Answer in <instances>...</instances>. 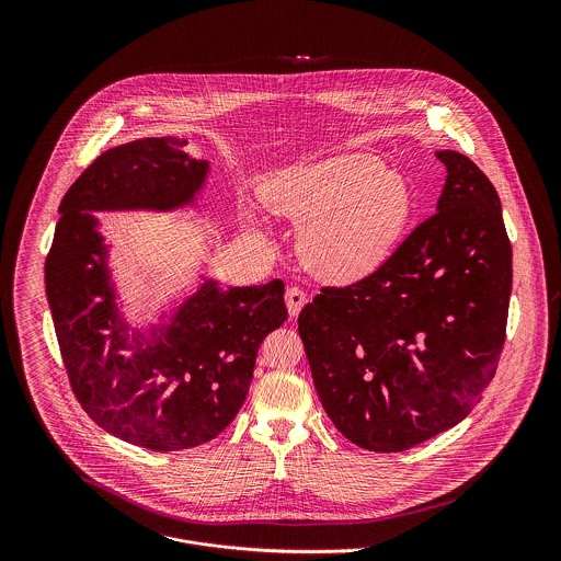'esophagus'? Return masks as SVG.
Returning a JSON list of instances; mask_svg holds the SVG:
<instances>
[{"mask_svg":"<svg viewBox=\"0 0 561 561\" xmlns=\"http://www.w3.org/2000/svg\"><path fill=\"white\" fill-rule=\"evenodd\" d=\"M285 300H287L289 316H291V318H298L300 309H302L305 302H307V294H305L300 287H289L287 294H285Z\"/></svg>","mask_w":561,"mask_h":561,"instance_id":"34e87169","label":"esophagus"}]
</instances>
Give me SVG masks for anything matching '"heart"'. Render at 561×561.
<instances>
[{
  "label": "heart",
  "mask_w": 561,
  "mask_h": 561,
  "mask_svg": "<svg viewBox=\"0 0 561 561\" xmlns=\"http://www.w3.org/2000/svg\"><path fill=\"white\" fill-rule=\"evenodd\" d=\"M267 201L307 225L300 238L307 265L339 283L382 265L414 214L408 181L371 156H341L289 172L272 183Z\"/></svg>",
  "instance_id": "1"
}]
</instances>
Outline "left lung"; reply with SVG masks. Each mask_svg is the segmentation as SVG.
Masks as SVG:
<instances>
[{"label":"left lung","mask_w":561,"mask_h":561,"mask_svg":"<svg viewBox=\"0 0 561 561\" xmlns=\"http://www.w3.org/2000/svg\"><path fill=\"white\" fill-rule=\"evenodd\" d=\"M436 158L447 165L438 211L365 278L321 287L298 318L325 414L378 454L460 423L505 343L512 243L499 194L467 156Z\"/></svg>","instance_id":"left-lung-1"}]
</instances>
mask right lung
<instances>
[{
  "label": "right lung",
  "instance_id": "1",
  "mask_svg": "<svg viewBox=\"0 0 561 561\" xmlns=\"http://www.w3.org/2000/svg\"><path fill=\"white\" fill-rule=\"evenodd\" d=\"M185 140L145 138L92 161L60 203L45 261V289L62 363L85 414L105 432L151 449L179 451L216 438L240 412L261 341L287 320L285 285L220 291L185 302L165 339L125 358L105 248L85 211L172 209L203 185L207 161Z\"/></svg>",
  "mask_w": 561,
  "mask_h": 561
}]
</instances>
